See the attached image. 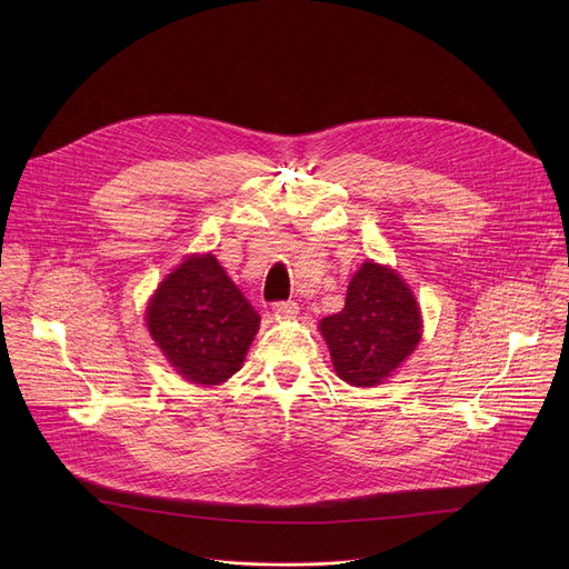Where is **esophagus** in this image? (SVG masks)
Instances as JSON below:
<instances>
[{
    "instance_id": "34e87169",
    "label": "esophagus",
    "mask_w": 569,
    "mask_h": 569,
    "mask_svg": "<svg viewBox=\"0 0 569 569\" xmlns=\"http://www.w3.org/2000/svg\"><path fill=\"white\" fill-rule=\"evenodd\" d=\"M272 310L281 317H295L299 312V306L295 301H277L272 303Z\"/></svg>"
}]
</instances>
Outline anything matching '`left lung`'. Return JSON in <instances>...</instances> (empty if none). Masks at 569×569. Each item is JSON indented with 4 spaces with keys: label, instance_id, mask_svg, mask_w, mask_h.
Masks as SVG:
<instances>
[{
    "label": "left lung",
    "instance_id": "1",
    "mask_svg": "<svg viewBox=\"0 0 569 569\" xmlns=\"http://www.w3.org/2000/svg\"><path fill=\"white\" fill-rule=\"evenodd\" d=\"M421 310L391 268L362 263L347 290L345 308L319 321L336 373L353 387L389 378L421 342Z\"/></svg>",
    "mask_w": 569,
    "mask_h": 569
}]
</instances>
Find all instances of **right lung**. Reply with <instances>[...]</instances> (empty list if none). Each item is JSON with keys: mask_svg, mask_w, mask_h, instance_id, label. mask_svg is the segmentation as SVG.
<instances>
[{"mask_svg": "<svg viewBox=\"0 0 569 569\" xmlns=\"http://www.w3.org/2000/svg\"><path fill=\"white\" fill-rule=\"evenodd\" d=\"M261 317L213 254H191L159 283L146 308L150 338L196 385H220L248 356Z\"/></svg>", "mask_w": 569, "mask_h": 569, "instance_id": "right-lung-1", "label": "right lung"}]
</instances>
